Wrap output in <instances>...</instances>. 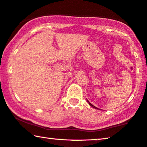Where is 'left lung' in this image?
Instances as JSON below:
<instances>
[{"label": "left lung", "instance_id": "8db88e82", "mask_svg": "<svg viewBox=\"0 0 147 147\" xmlns=\"http://www.w3.org/2000/svg\"><path fill=\"white\" fill-rule=\"evenodd\" d=\"M87 102H88V103H89V105L90 106H91V107H92V108H95V109H97V110H100V109H99V108H96V107H94V106H93V105H92L91 103H90V102H89V100H87Z\"/></svg>", "mask_w": 147, "mask_h": 147}]
</instances>
